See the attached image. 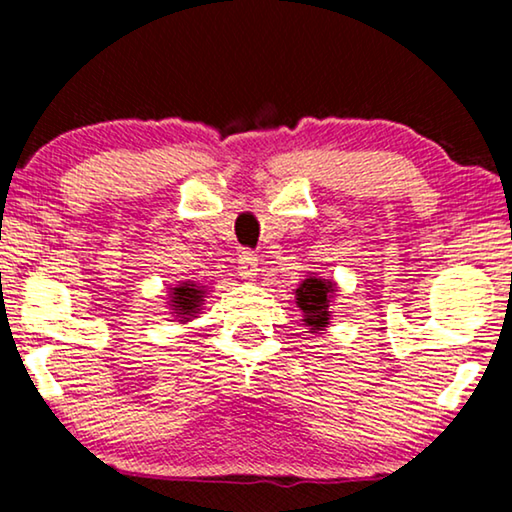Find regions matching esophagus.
I'll return each instance as SVG.
<instances>
[{
  "label": "esophagus",
  "mask_w": 512,
  "mask_h": 512,
  "mask_svg": "<svg viewBox=\"0 0 512 512\" xmlns=\"http://www.w3.org/2000/svg\"><path fill=\"white\" fill-rule=\"evenodd\" d=\"M237 270H240L242 277H254L258 272V256L254 251H240L237 256Z\"/></svg>",
  "instance_id": "obj_1"
}]
</instances>
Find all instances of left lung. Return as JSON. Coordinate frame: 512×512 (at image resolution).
<instances>
[{
    "label": "left lung",
    "instance_id": "8db88e82",
    "mask_svg": "<svg viewBox=\"0 0 512 512\" xmlns=\"http://www.w3.org/2000/svg\"><path fill=\"white\" fill-rule=\"evenodd\" d=\"M338 291V286L331 279L307 277L296 289V305L303 312L305 326L310 333L326 331L328 319H331V300Z\"/></svg>",
    "mask_w": 512,
    "mask_h": 512
}]
</instances>
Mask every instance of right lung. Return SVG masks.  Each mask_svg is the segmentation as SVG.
<instances>
[{"instance_id":"right-lung-1","label":"right lung","mask_w":512,"mask_h":512,"mask_svg":"<svg viewBox=\"0 0 512 512\" xmlns=\"http://www.w3.org/2000/svg\"><path fill=\"white\" fill-rule=\"evenodd\" d=\"M202 300H205V289L193 282H181L170 291V307L174 310L172 314L181 324L193 319L195 314H200L202 305H205Z\"/></svg>"}]
</instances>
